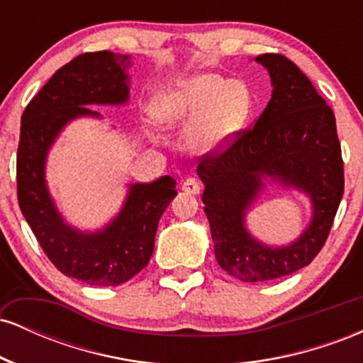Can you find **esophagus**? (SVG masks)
Here are the masks:
<instances>
[{"label":"esophagus","mask_w":363,"mask_h":363,"mask_svg":"<svg viewBox=\"0 0 363 363\" xmlns=\"http://www.w3.org/2000/svg\"><path fill=\"white\" fill-rule=\"evenodd\" d=\"M203 189V184L199 181H196L193 177H187L184 182H182V191L187 194H199V191Z\"/></svg>","instance_id":"34e87169"}]
</instances>
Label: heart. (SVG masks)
I'll return each instance as SVG.
<instances>
[{"mask_svg":"<svg viewBox=\"0 0 363 363\" xmlns=\"http://www.w3.org/2000/svg\"><path fill=\"white\" fill-rule=\"evenodd\" d=\"M252 106V94L244 82L196 73L165 86L152 104V114L165 128H189L187 147L210 155L242 131Z\"/></svg>","mask_w":363,"mask_h":363,"instance_id":"b5f03b06","label":"heart"}]
</instances>
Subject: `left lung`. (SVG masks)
<instances>
[{
	"mask_svg": "<svg viewBox=\"0 0 363 363\" xmlns=\"http://www.w3.org/2000/svg\"><path fill=\"white\" fill-rule=\"evenodd\" d=\"M268 69L272 99L252 129L225 152L199 162L203 203L218 264L237 280L286 277L318 256L343 198L336 119L309 78L281 54L254 57ZM266 182L306 194L311 222L294 243L269 246L248 232L245 216Z\"/></svg>",
	"mask_w": 363,
	"mask_h": 363,
	"instance_id": "left-lung-1",
	"label": "left lung"
}]
</instances>
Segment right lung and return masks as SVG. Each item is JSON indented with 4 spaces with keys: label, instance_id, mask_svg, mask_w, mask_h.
<instances>
[{
    "label": "right lung",
    "instance_id": "add662e5",
    "mask_svg": "<svg viewBox=\"0 0 363 363\" xmlns=\"http://www.w3.org/2000/svg\"><path fill=\"white\" fill-rule=\"evenodd\" d=\"M131 65L128 54H82L52 74L22 116L16 153L20 210L52 264L86 285L116 286L138 274L153 254L158 220L177 194L170 176L129 184L118 215L91 232L66 222L49 193L45 164L54 141L74 119H101L90 106H124Z\"/></svg>",
    "mask_w": 363,
    "mask_h": 363
}]
</instances>
